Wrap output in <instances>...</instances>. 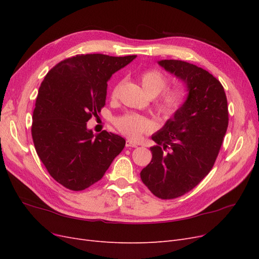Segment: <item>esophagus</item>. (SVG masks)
Wrapping results in <instances>:
<instances>
[{"mask_svg": "<svg viewBox=\"0 0 259 259\" xmlns=\"http://www.w3.org/2000/svg\"><path fill=\"white\" fill-rule=\"evenodd\" d=\"M125 146H126L127 148H130V147H132V148H135V147H137V144H136V143H134V142H132L131 139H127V140H126V143H125Z\"/></svg>", "mask_w": 259, "mask_h": 259, "instance_id": "1", "label": "esophagus"}]
</instances>
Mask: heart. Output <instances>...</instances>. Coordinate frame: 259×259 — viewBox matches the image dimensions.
I'll return each instance as SVG.
<instances>
[{"label":"heart","instance_id":"obj_1","mask_svg":"<svg viewBox=\"0 0 259 259\" xmlns=\"http://www.w3.org/2000/svg\"><path fill=\"white\" fill-rule=\"evenodd\" d=\"M140 84H142L145 93L148 96L154 97L159 95L162 90L166 88L167 77L159 70H147L140 75ZM120 84L115 85L112 90V97L116 98L119 94ZM184 101V91L180 88L168 89L162 92L159 97L158 111L163 116H170L174 114L179 107L183 105ZM116 126L123 134L126 136L137 139L145 133L152 128V123L146 119L145 116L138 114H127L116 120Z\"/></svg>","mask_w":259,"mask_h":259}]
</instances>
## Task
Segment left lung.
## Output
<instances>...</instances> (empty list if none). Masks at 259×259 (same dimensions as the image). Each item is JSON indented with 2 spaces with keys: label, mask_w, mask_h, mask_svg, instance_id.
Listing matches in <instances>:
<instances>
[{
  "label": "left lung",
  "mask_w": 259,
  "mask_h": 259,
  "mask_svg": "<svg viewBox=\"0 0 259 259\" xmlns=\"http://www.w3.org/2000/svg\"><path fill=\"white\" fill-rule=\"evenodd\" d=\"M183 83L184 104L152 135V160L140 178L155 197L175 199L190 191L213 167L228 127L223 85L206 70L183 60L158 61Z\"/></svg>",
  "instance_id": "1"
}]
</instances>
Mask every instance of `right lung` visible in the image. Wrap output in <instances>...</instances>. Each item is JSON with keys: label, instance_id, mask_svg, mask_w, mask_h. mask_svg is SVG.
I'll return each mask as SVG.
<instances>
[{"label": "right lung", "instance_id": "obj_1", "mask_svg": "<svg viewBox=\"0 0 259 259\" xmlns=\"http://www.w3.org/2000/svg\"><path fill=\"white\" fill-rule=\"evenodd\" d=\"M136 57L76 55L44 77L31 132L38 158L68 189L80 191L98 182L123 150V137L106 131L94 135L86 123L105 106L112 74Z\"/></svg>", "mask_w": 259, "mask_h": 259}]
</instances>
